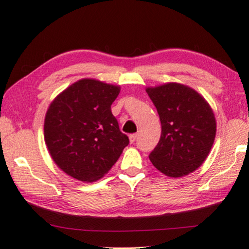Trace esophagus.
<instances>
[{
	"label": "esophagus",
	"instance_id": "1",
	"mask_svg": "<svg viewBox=\"0 0 249 249\" xmlns=\"http://www.w3.org/2000/svg\"><path fill=\"white\" fill-rule=\"evenodd\" d=\"M136 138H137V134L129 135V142H130V144H133V142L136 141Z\"/></svg>",
	"mask_w": 249,
	"mask_h": 249
}]
</instances>
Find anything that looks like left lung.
<instances>
[{
	"instance_id": "1",
	"label": "left lung",
	"mask_w": 249,
	"mask_h": 249,
	"mask_svg": "<svg viewBox=\"0 0 249 249\" xmlns=\"http://www.w3.org/2000/svg\"><path fill=\"white\" fill-rule=\"evenodd\" d=\"M161 123V136L149 155L155 168L170 178L196 171L208 157L216 120L203 96L182 83L146 88Z\"/></svg>"
}]
</instances>
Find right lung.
<instances>
[{
	"instance_id": "right-lung-1",
	"label": "right lung",
	"mask_w": 249,
	"mask_h": 249,
	"mask_svg": "<svg viewBox=\"0 0 249 249\" xmlns=\"http://www.w3.org/2000/svg\"><path fill=\"white\" fill-rule=\"evenodd\" d=\"M120 91V86L86 78L50 103L44 123L45 142L65 174L93 182L111 170L128 145V137L111 112Z\"/></svg>"
}]
</instances>
